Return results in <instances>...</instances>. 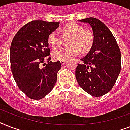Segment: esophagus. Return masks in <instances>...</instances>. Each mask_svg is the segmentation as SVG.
Segmentation results:
<instances>
[{
	"label": "esophagus",
	"instance_id": "34e87169",
	"mask_svg": "<svg viewBox=\"0 0 130 130\" xmlns=\"http://www.w3.org/2000/svg\"><path fill=\"white\" fill-rule=\"evenodd\" d=\"M66 62V60H61L60 61V63L62 64V65H64V64H65V63Z\"/></svg>",
	"mask_w": 130,
	"mask_h": 130
}]
</instances>
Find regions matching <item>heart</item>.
Instances as JSON below:
<instances>
[{
	"instance_id": "b5f03b06",
	"label": "heart",
	"mask_w": 130,
	"mask_h": 130,
	"mask_svg": "<svg viewBox=\"0 0 130 130\" xmlns=\"http://www.w3.org/2000/svg\"><path fill=\"white\" fill-rule=\"evenodd\" d=\"M64 38L70 37L68 41V47L59 48L52 54L57 60H67L80 53H86L92 48L94 44V34L90 29L83 28L74 22L68 23L61 29ZM48 44L53 48H58L62 39L56 31L50 32L48 37Z\"/></svg>"
}]
</instances>
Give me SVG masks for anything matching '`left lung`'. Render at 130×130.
<instances>
[{"mask_svg":"<svg viewBox=\"0 0 130 130\" xmlns=\"http://www.w3.org/2000/svg\"><path fill=\"white\" fill-rule=\"evenodd\" d=\"M90 24L94 44L89 52L81 58L76 70L80 86L94 97L104 96L111 90L121 69V53L114 36L102 22L90 17L79 20Z\"/></svg>","mask_w":130,"mask_h":130,"instance_id":"obj_1","label":"left lung"}]
</instances>
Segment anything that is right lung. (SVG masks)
<instances>
[{
    "label": "right lung",
    "mask_w": 130,
    "mask_h": 130,
    "mask_svg": "<svg viewBox=\"0 0 130 130\" xmlns=\"http://www.w3.org/2000/svg\"><path fill=\"white\" fill-rule=\"evenodd\" d=\"M60 22L33 20L18 31L10 49L11 70L20 90L28 98L40 100L51 92L61 68L60 61L40 64L50 54L48 35L59 27ZM50 60V58L48 59Z\"/></svg>",
    "instance_id": "add662e5"
}]
</instances>
